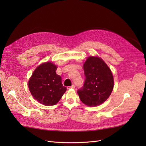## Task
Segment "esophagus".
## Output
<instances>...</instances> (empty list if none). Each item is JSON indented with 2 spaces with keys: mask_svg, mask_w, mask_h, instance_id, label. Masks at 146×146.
<instances>
[{
  "mask_svg": "<svg viewBox=\"0 0 146 146\" xmlns=\"http://www.w3.org/2000/svg\"><path fill=\"white\" fill-rule=\"evenodd\" d=\"M67 88H68V89H70V88H75V85H73L71 86H68Z\"/></svg>",
  "mask_w": 146,
  "mask_h": 146,
  "instance_id": "1",
  "label": "esophagus"
}]
</instances>
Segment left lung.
Returning <instances> with one entry per match:
<instances>
[{
	"label": "left lung",
	"mask_w": 146,
	"mask_h": 146,
	"mask_svg": "<svg viewBox=\"0 0 146 146\" xmlns=\"http://www.w3.org/2000/svg\"><path fill=\"white\" fill-rule=\"evenodd\" d=\"M85 80L77 93L83 104L89 107L98 106L107 100L114 86L111 70L99 57L90 56L83 64Z\"/></svg>",
	"instance_id": "left-lung-1"
}]
</instances>
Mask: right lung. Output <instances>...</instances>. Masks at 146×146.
<instances>
[{
	"mask_svg": "<svg viewBox=\"0 0 146 146\" xmlns=\"http://www.w3.org/2000/svg\"><path fill=\"white\" fill-rule=\"evenodd\" d=\"M56 70V66L52 63H43L35 69L29 81L31 94L42 105H55L66 91Z\"/></svg>",
	"mask_w": 146,
	"mask_h": 146,
	"instance_id": "1",
	"label": "right lung"
}]
</instances>
